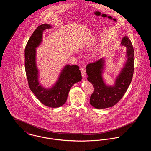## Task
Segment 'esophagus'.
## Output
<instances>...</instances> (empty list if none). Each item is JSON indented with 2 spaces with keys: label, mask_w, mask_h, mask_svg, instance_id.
<instances>
[{
  "label": "esophagus",
  "mask_w": 151,
  "mask_h": 151,
  "mask_svg": "<svg viewBox=\"0 0 151 151\" xmlns=\"http://www.w3.org/2000/svg\"><path fill=\"white\" fill-rule=\"evenodd\" d=\"M80 71L81 73V75H82V77L83 78H86V70H85V68L84 67H81L80 68Z\"/></svg>",
  "instance_id": "esophagus-1"
}]
</instances>
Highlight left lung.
<instances>
[{"label":"left lung","instance_id":"left-lung-1","mask_svg":"<svg viewBox=\"0 0 151 151\" xmlns=\"http://www.w3.org/2000/svg\"><path fill=\"white\" fill-rule=\"evenodd\" d=\"M121 44L127 48V60L116 80L114 86H107L103 81L101 73L104 62L102 58L86 65L87 79L94 87L90 104L95 108L105 109L114 106L124 95L131 82L134 70V48L127 36L122 38Z\"/></svg>","mask_w":151,"mask_h":151}]
</instances>
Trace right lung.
Wrapping results in <instances>:
<instances>
[{
	"instance_id": "obj_1",
	"label": "right lung",
	"mask_w": 151,
	"mask_h": 151,
	"mask_svg": "<svg viewBox=\"0 0 151 151\" xmlns=\"http://www.w3.org/2000/svg\"><path fill=\"white\" fill-rule=\"evenodd\" d=\"M50 28L48 24H42L30 36L25 48V68L29 88L38 100L47 106L58 108L66 102L71 86L81 80V74L78 65H67L52 88L47 89L39 84L35 62V49L42 41L43 30Z\"/></svg>"
}]
</instances>
